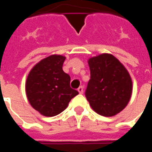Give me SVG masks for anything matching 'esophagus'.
<instances>
[{"mask_svg":"<svg viewBox=\"0 0 152 152\" xmlns=\"http://www.w3.org/2000/svg\"><path fill=\"white\" fill-rule=\"evenodd\" d=\"M78 91L79 92V94H83L84 93V88H83V86H79V88H78Z\"/></svg>","mask_w":152,"mask_h":152,"instance_id":"34e87169","label":"esophagus"}]
</instances>
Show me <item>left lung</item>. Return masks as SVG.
<instances>
[{"label": "left lung", "instance_id": "1", "mask_svg": "<svg viewBox=\"0 0 152 152\" xmlns=\"http://www.w3.org/2000/svg\"><path fill=\"white\" fill-rule=\"evenodd\" d=\"M91 79L85 97L98 114L112 117L128 105L132 94V80L128 71L115 56L102 54L89 59Z\"/></svg>", "mask_w": 152, "mask_h": 152}]
</instances>
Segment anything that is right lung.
Listing matches in <instances>:
<instances>
[{
  "label": "right lung",
  "mask_w": 152,
  "mask_h": 152,
  "mask_svg": "<svg viewBox=\"0 0 152 152\" xmlns=\"http://www.w3.org/2000/svg\"><path fill=\"white\" fill-rule=\"evenodd\" d=\"M65 57L53 55L33 67L26 81L28 102L39 113L53 117L61 113L79 92L70 87V76L64 73Z\"/></svg>",
  "instance_id": "right-lung-1"
}]
</instances>
